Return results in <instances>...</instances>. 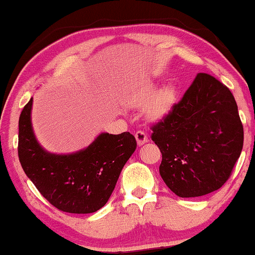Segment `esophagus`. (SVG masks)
Returning a JSON list of instances; mask_svg holds the SVG:
<instances>
[{"label":"esophagus","mask_w":255,"mask_h":255,"mask_svg":"<svg viewBox=\"0 0 255 255\" xmlns=\"http://www.w3.org/2000/svg\"><path fill=\"white\" fill-rule=\"evenodd\" d=\"M135 138L137 140V144H138L139 146H142V145H144L147 142V134L143 130H138V131H136Z\"/></svg>","instance_id":"esophagus-1"}]
</instances>
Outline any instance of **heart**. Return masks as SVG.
Here are the masks:
<instances>
[{"instance_id": "1", "label": "heart", "mask_w": 255, "mask_h": 255, "mask_svg": "<svg viewBox=\"0 0 255 255\" xmlns=\"http://www.w3.org/2000/svg\"><path fill=\"white\" fill-rule=\"evenodd\" d=\"M151 88H142V90H138L132 93V94L129 96L128 102L132 104V106H142L145 101L148 99V96L151 95ZM172 95L173 88L171 86L163 87L162 90H160L147 103V115L153 117V118L163 115V112L167 110L169 103H170Z\"/></svg>"}]
</instances>
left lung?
I'll return each instance as SVG.
<instances>
[{
	"mask_svg": "<svg viewBox=\"0 0 255 255\" xmlns=\"http://www.w3.org/2000/svg\"><path fill=\"white\" fill-rule=\"evenodd\" d=\"M151 129V138L162 153L160 175L179 197L219 189L243 148L236 101L208 74L197 75L183 99Z\"/></svg>",
	"mask_w": 255,
	"mask_h": 255,
	"instance_id": "1",
	"label": "left lung"
}]
</instances>
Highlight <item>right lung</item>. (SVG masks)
I'll list each match as a JSON object with an SVG mask.
<instances>
[{"label": "right lung", "mask_w": 255, "mask_h": 255, "mask_svg": "<svg viewBox=\"0 0 255 255\" xmlns=\"http://www.w3.org/2000/svg\"><path fill=\"white\" fill-rule=\"evenodd\" d=\"M33 98L19 118L18 155L23 171L56 209L93 213L106 205L137 143L130 132L101 134L87 147L55 154L40 146L31 125Z\"/></svg>", "instance_id": "1"}]
</instances>
